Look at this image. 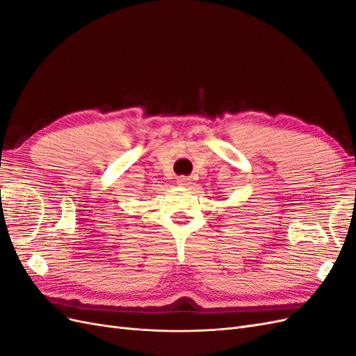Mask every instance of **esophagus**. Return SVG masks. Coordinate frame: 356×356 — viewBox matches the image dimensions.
I'll return each mask as SVG.
<instances>
[{"instance_id":"obj_1","label":"esophagus","mask_w":356,"mask_h":356,"mask_svg":"<svg viewBox=\"0 0 356 356\" xmlns=\"http://www.w3.org/2000/svg\"><path fill=\"white\" fill-rule=\"evenodd\" d=\"M177 184L181 186V187H188V186L191 184V179L187 178V177H179V178L177 179Z\"/></svg>"}]
</instances>
